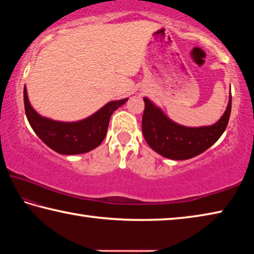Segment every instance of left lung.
Wrapping results in <instances>:
<instances>
[{
  "instance_id": "left-lung-1",
  "label": "left lung",
  "mask_w": 254,
  "mask_h": 254,
  "mask_svg": "<svg viewBox=\"0 0 254 254\" xmlns=\"http://www.w3.org/2000/svg\"><path fill=\"white\" fill-rule=\"evenodd\" d=\"M144 100L142 133L147 143L162 157L186 160L203 153L220 139L230 120L232 96L223 117L209 127H187L171 121L152 102Z\"/></svg>"
}]
</instances>
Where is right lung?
Returning a JSON list of instances; mask_svg holds the SVG:
<instances>
[{"label": "right lung", "mask_w": 254, "mask_h": 254, "mask_svg": "<svg viewBox=\"0 0 254 254\" xmlns=\"http://www.w3.org/2000/svg\"><path fill=\"white\" fill-rule=\"evenodd\" d=\"M25 115L36 134L50 149L60 154H79L97 148L106 135L111 115L127 98L107 103L91 117L77 122H59L38 114L23 89Z\"/></svg>", "instance_id": "add662e5"}]
</instances>
